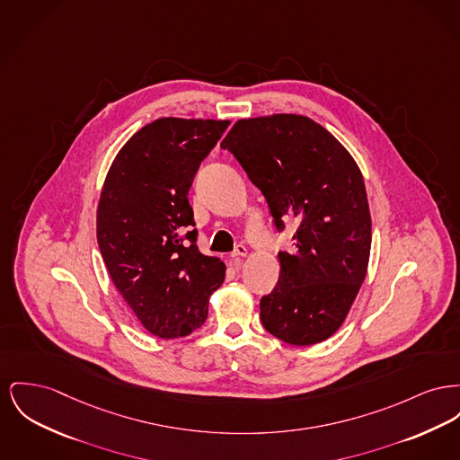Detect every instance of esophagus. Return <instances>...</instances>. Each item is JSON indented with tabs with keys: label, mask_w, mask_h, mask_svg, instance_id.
<instances>
[{
	"label": "esophagus",
	"mask_w": 460,
	"mask_h": 460,
	"mask_svg": "<svg viewBox=\"0 0 460 460\" xmlns=\"http://www.w3.org/2000/svg\"><path fill=\"white\" fill-rule=\"evenodd\" d=\"M246 253H248V250L244 248L243 244H238V246L234 248V252L231 253V257H233V261H234L236 268L240 266V259H243V257H246Z\"/></svg>",
	"instance_id": "34e87169"
}]
</instances>
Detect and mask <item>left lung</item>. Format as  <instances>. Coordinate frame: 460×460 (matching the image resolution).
<instances>
[{
    "mask_svg": "<svg viewBox=\"0 0 460 460\" xmlns=\"http://www.w3.org/2000/svg\"><path fill=\"white\" fill-rule=\"evenodd\" d=\"M262 190L276 227L297 218L294 252L261 298V322L279 341L313 346L344 323L365 281L372 217L361 170L320 123L300 114L238 119L220 142Z\"/></svg>",
    "mask_w": 460,
    "mask_h": 460,
    "instance_id": "1",
    "label": "left lung"
}]
</instances>
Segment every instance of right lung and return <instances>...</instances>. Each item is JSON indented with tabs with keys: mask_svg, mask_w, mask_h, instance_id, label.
Segmentation results:
<instances>
[{
	"mask_svg": "<svg viewBox=\"0 0 460 460\" xmlns=\"http://www.w3.org/2000/svg\"><path fill=\"white\" fill-rule=\"evenodd\" d=\"M227 119L160 118L111 163L97 207V242L109 276L137 320L160 339L205 323L226 264L196 246L188 192ZM187 233L189 242L181 236Z\"/></svg>",
	"mask_w": 460,
	"mask_h": 460,
	"instance_id": "right-lung-1",
	"label": "right lung"
}]
</instances>
